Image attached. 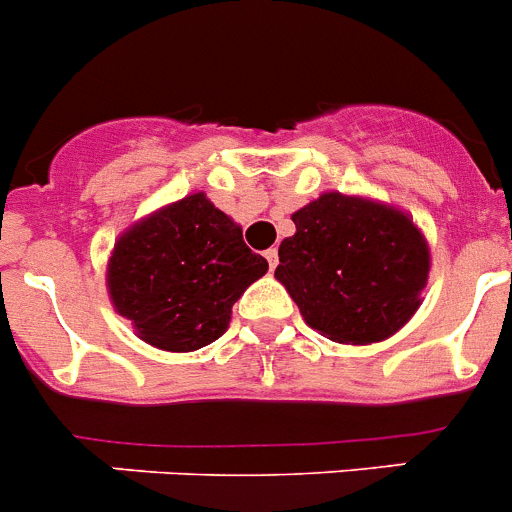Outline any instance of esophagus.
Listing matches in <instances>:
<instances>
[{"label":"esophagus","mask_w":512,"mask_h":512,"mask_svg":"<svg viewBox=\"0 0 512 512\" xmlns=\"http://www.w3.org/2000/svg\"><path fill=\"white\" fill-rule=\"evenodd\" d=\"M265 257H267V265H270V270H275V267H277V250H275V247H270V250L265 252Z\"/></svg>","instance_id":"obj_1"}]
</instances>
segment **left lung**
<instances>
[{
    "label": "left lung",
    "mask_w": 512,
    "mask_h": 512,
    "mask_svg": "<svg viewBox=\"0 0 512 512\" xmlns=\"http://www.w3.org/2000/svg\"><path fill=\"white\" fill-rule=\"evenodd\" d=\"M275 277L312 330L342 345L395 335L420 307L430 250L405 212L325 192L292 215Z\"/></svg>",
    "instance_id": "8db88e82"
}]
</instances>
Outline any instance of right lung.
<instances>
[{"mask_svg": "<svg viewBox=\"0 0 512 512\" xmlns=\"http://www.w3.org/2000/svg\"><path fill=\"white\" fill-rule=\"evenodd\" d=\"M265 272L267 260L245 245L240 225L195 192L119 237L107 290L137 337L160 350L192 352L227 330L232 305Z\"/></svg>", "mask_w": 512, "mask_h": 512, "instance_id": "right-lung-1", "label": "right lung"}]
</instances>
